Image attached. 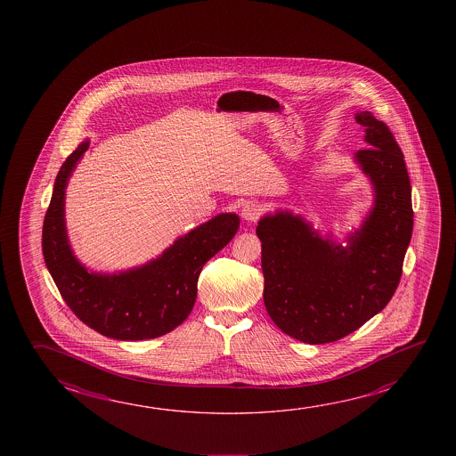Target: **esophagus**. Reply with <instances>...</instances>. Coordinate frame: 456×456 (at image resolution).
Listing matches in <instances>:
<instances>
[{
    "instance_id": "obj_1",
    "label": "esophagus",
    "mask_w": 456,
    "mask_h": 456,
    "mask_svg": "<svg viewBox=\"0 0 456 456\" xmlns=\"http://www.w3.org/2000/svg\"><path fill=\"white\" fill-rule=\"evenodd\" d=\"M261 216V207L256 202H247L241 208V217L247 221V223H256Z\"/></svg>"
}]
</instances>
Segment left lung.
Masks as SVG:
<instances>
[{
    "instance_id": "1",
    "label": "left lung",
    "mask_w": 456,
    "mask_h": 456,
    "mask_svg": "<svg viewBox=\"0 0 456 456\" xmlns=\"http://www.w3.org/2000/svg\"><path fill=\"white\" fill-rule=\"evenodd\" d=\"M367 150L353 160L372 186V207L345 235L314 231L302 215L276 209L259 219L264 304L284 334L304 344L336 342L380 314L403 275L413 231L403 154L387 124L356 112Z\"/></svg>"
}]
</instances>
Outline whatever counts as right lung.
I'll list each match as a JSON object with an SVG mask.
<instances>
[{
  "label": "right lung",
  "mask_w": 456,
  "mask_h": 456,
  "mask_svg": "<svg viewBox=\"0 0 456 456\" xmlns=\"http://www.w3.org/2000/svg\"><path fill=\"white\" fill-rule=\"evenodd\" d=\"M76 148L59 170L43 225L45 267L73 314L102 336L146 340L165 336L192 312L203 265L239 231L235 213H221L173 241L156 259L120 272L90 270L68 239L65 194L76 165L89 150Z\"/></svg>",
  "instance_id": "right-lung-1"
}]
</instances>
